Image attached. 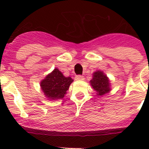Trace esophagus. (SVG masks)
I'll return each mask as SVG.
<instances>
[{
	"instance_id": "34e87169",
	"label": "esophagus",
	"mask_w": 149,
	"mask_h": 149,
	"mask_svg": "<svg viewBox=\"0 0 149 149\" xmlns=\"http://www.w3.org/2000/svg\"><path fill=\"white\" fill-rule=\"evenodd\" d=\"M74 79H75V81H84V76H81V75H77L75 77H74Z\"/></svg>"
}]
</instances>
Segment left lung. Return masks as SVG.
Returning <instances> with one entry per match:
<instances>
[{
    "label": "left lung",
    "instance_id": "left-lung-1",
    "mask_svg": "<svg viewBox=\"0 0 149 149\" xmlns=\"http://www.w3.org/2000/svg\"><path fill=\"white\" fill-rule=\"evenodd\" d=\"M90 85L95 90L97 95L102 96L110 92V81L109 77L102 71L98 70L93 74Z\"/></svg>",
    "mask_w": 149,
    "mask_h": 149
}]
</instances>
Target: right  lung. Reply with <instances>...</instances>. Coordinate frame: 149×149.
<instances>
[{
	"label": "right lung",
	"mask_w": 149,
	"mask_h": 149,
	"mask_svg": "<svg viewBox=\"0 0 149 149\" xmlns=\"http://www.w3.org/2000/svg\"><path fill=\"white\" fill-rule=\"evenodd\" d=\"M73 79L65 77L57 68L46 76L40 82V87L45 96L51 101L61 99L66 94Z\"/></svg>",
	"instance_id": "right-lung-1"
}]
</instances>
